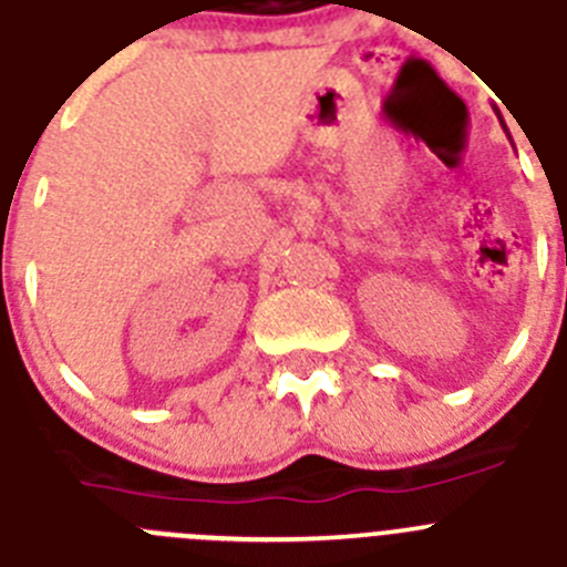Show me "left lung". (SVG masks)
I'll list each match as a JSON object with an SVG mask.
<instances>
[{
    "instance_id": "1",
    "label": "left lung",
    "mask_w": 567,
    "mask_h": 567,
    "mask_svg": "<svg viewBox=\"0 0 567 567\" xmlns=\"http://www.w3.org/2000/svg\"><path fill=\"white\" fill-rule=\"evenodd\" d=\"M495 114H498V111H495ZM501 116V114H498ZM501 125H504V131H506V134H509V128H506V123H504V116H501Z\"/></svg>"
}]
</instances>
